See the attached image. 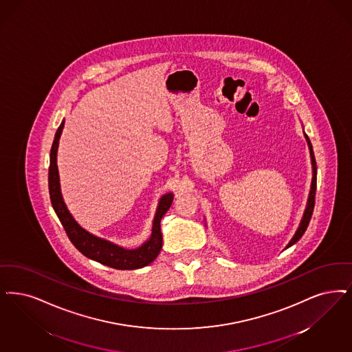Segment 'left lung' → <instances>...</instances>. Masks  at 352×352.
<instances>
[{"instance_id": "left-lung-1", "label": "left lung", "mask_w": 352, "mask_h": 352, "mask_svg": "<svg viewBox=\"0 0 352 352\" xmlns=\"http://www.w3.org/2000/svg\"><path fill=\"white\" fill-rule=\"evenodd\" d=\"M305 135V139L308 141V146H309L310 151V158H311V168H313V177H311V184H310L309 197H308V203H307V208L304 211L302 214V219L300 221V226L297 228L295 234L292 239L289 241V243L285 246V249H288L289 246L295 245L296 242L298 239L302 237V234L305 233L307 228L309 226L310 219H311V214H313V210H314V201H316V190H317V164H316V158H314V152H313V146L310 144L309 138L307 133Z\"/></svg>"}]
</instances>
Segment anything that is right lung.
Returning a JSON list of instances; mask_svg holds the SVG:
<instances>
[{
  "label": "right lung",
  "instance_id": "1",
  "mask_svg": "<svg viewBox=\"0 0 352 352\" xmlns=\"http://www.w3.org/2000/svg\"><path fill=\"white\" fill-rule=\"evenodd\" d=\"M64 120L61 122L60 126L57 128L56 135L54 139V144L51 148L50 155V170H48V188H50V197L52 207L56 212L57 217L60 223L64 226L68 237L72 243L76 246L78 252L84 254L85 256L97 261L99 263L116 268V270H136V268L145 267L149 263H152L157 258V255L161 252L162 248V234H161V219L168 212L173 203L174 195L169 192L165 194L160 199L158 207L155 211L152 226V234L140 248L128 250L124 248H120L110 241L99 239L93 234H90L84 228L77 224V221L73 219L71 212L68 211L63 195L60 190V178H58V170H57L56 157L58 140L64 128Z\"/></svg>",
  "mask_w": 352,
  "mask_h": 352
}]
</instances>
